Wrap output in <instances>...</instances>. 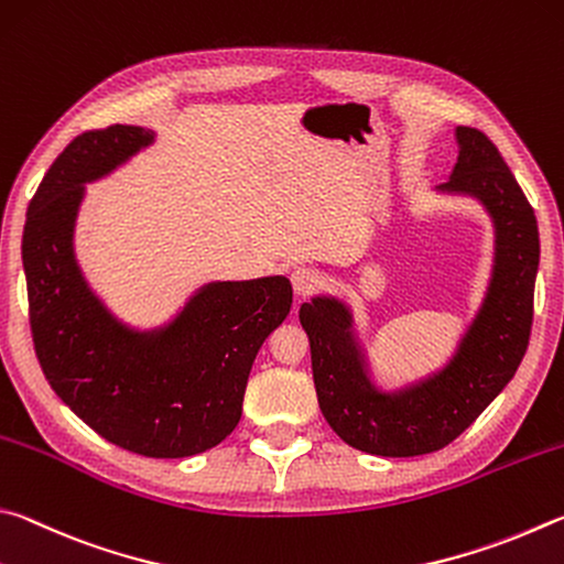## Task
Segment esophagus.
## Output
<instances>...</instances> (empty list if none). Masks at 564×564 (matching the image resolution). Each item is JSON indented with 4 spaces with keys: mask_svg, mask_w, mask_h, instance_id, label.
<instances>
[{
    "mask_svg": "<svg viewBox=\"0 0 564 564\" xmlns=\"http://www.w3.org/2000/svg\"><path fill=\"white\" fill-rule=\"evenodd\" d=\"M290 276H292V288L297 297H307V294H312L322 284L319 270H314L310 264H294Z\"/></svg>",
    "mask_w": 564,
    "mask_h": 564,
    "instance_id": "obj_1",
    "label": "esophagus"
}]
</instances>
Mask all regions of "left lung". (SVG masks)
<instances>
[{"instance_id":"1","label":"left lung","mask_w":564,"mask_h":564,"mask_svg":"<svg viewBox=\"0 0 564 564\" xmlns=\"http://www.w3.org/2000/svg\"><path fill=\"white\" fill-rule=\"evenodd\" d=\"M456 143L458 161L436 193L470 197L488 213L492 267L451 359L429 377L381 389L349 304L317 294L300 307L324 419L371 456L411 458L448 446L508 387L528 349L540 264L535 213L486 133L458 126Z\"/></svg>"}]
</instances>
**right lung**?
I'll use <instances>...</instances> for the list:
<instances>
[{
    "label": "right lung",
    "mask_w": 564,
    "mask_h": 564,
    "mask_svg": "<svg viewBox=\"0 0 564 564\" xmlns=\"http://www.w3.org/2000/svg\"><path fill=\"white\" fill-rule=\"evenodd\" d=\"M155 143L141 126L74 138L26 210L22 262L39 364L56 397L98 436L148 458H187L227 438L262 341L288 319V276L215 280L171 319L138 329L91 290L76 260L86 185Z\"/></svg>",
    "instance_id": "1"
}]
</instances>
